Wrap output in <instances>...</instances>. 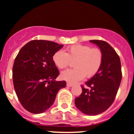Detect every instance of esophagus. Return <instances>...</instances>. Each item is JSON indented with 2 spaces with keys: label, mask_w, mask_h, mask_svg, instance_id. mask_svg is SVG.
<instances>
[{
  "label": "esophagus",
  "mask_w": 134,
  "mask_h": 134,
  "mask_svg": "<svg viewBox=\"0 0 134 134\" xmlns=\"http://www.w3.org/2000/svg\"><path fill=\"white\" fill-rule=\"evenodd\" d=\"M67 86H69V87H71V86H73V84H72V83H71V82H67Z\"/></svg>",
  "instance_id": "esophagus-1"
}]
</instances>
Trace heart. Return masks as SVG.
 <instances>
[{
	"instance_id": "heart-1",
	"label": "heart",
	"mask_w": 134,
	"mask_h": 134,
	"mask_svg": "<svg viewBox=\"0 0 134 134\" xmlns=\"http://www.w3.org/2000/svg\"><path fill=\"white\" fill-rule=\"evenodd\" d=\"M53 62L60 69H66L71 62H75V68L63 71L61 74L62 79L69 82H76L84 77L95 76L99 71L103 60L102 50L89 46L75 44L67 48V52L58 50L52 57Z\"/></svg>"
}]
</instances>
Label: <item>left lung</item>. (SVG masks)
Masks as SVG:
<instances>
[{
    "label": "left lung",
    "mask_w": 134,
    "mask_h": 134,
    "mask_svg": "<svg viewBox=\"0 0 134 134\" xmlns=\"http://www.w3.org/2000/svg\"><path fill=\"white\" fill-rule=\"evenodd\" d=\"M103 55L102 65L95 76L81 86L82 92L75 98V105L82 113L97 115L104 112L114 102L122 80L119 55L107 42L92 40Z\"/></svg>",
    "instance_id": "left-lung-1"
}]
</instances>
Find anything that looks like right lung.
<instances>
[{"mask_svg":"<svg viewBox=\"0 0 134 134\" xmlns=\"http://www.w3.org/2000/svg\"><path fill=\"white\" fill-rule=\"evenodd\" d=\"M63 45L52 41L33 40L19 50L14 61L12 78L19 102L31 113L45 112L54 103L58 91L66 82L55 81L59 75L53 62Z\"/></svg>","mask_w":134,"mask_h":134,"instance_id":"obj_1","label":"right lung"}]
</instances>
